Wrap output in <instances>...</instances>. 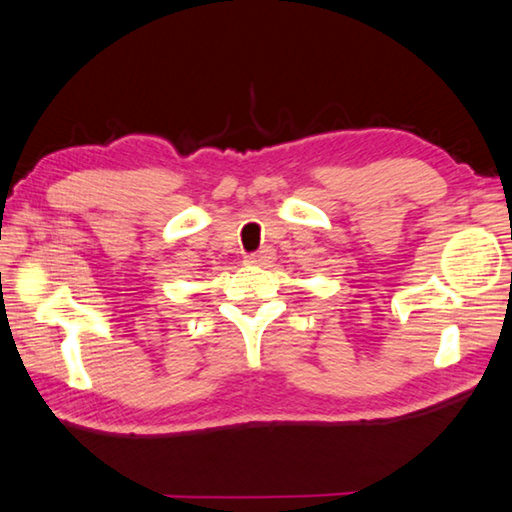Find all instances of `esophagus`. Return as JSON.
<instances>
[{"label":"esophagus","mask_w":512,"mask_h":512,"mask_svg":"<svg viewBox=\"0 0 512 512\" xmlns=\"http://www.w3.org/2000/svg\"><path fill=\"white\" fill-rule=\"evenodd\" d=\"M248 266H266L273 262V253L269 248H262L259 253H253V255H246V259H243Z\"/></svg>","instance_id":"esophagus-1"}]
</instances>
